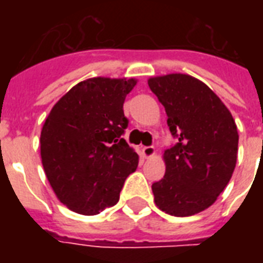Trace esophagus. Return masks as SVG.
<instances>
[{
  "instance_id": "34e87169",
  "label": "esophagus",
  "mask_w": 263,
  "mask_h": 263,
  "mask_svg": "<svg viewBox=\"0 0 263 263\" xmlns=\"http://www.w3.org/2000/svg\"><path fill=\"white\" fill-rule=\"evenodd\" d=\"M142 152H143V156L146 157V158H150V157H153L156 154V148L153 147V146H146V147L142 148Z\"/></svg>"
}]
</instances>
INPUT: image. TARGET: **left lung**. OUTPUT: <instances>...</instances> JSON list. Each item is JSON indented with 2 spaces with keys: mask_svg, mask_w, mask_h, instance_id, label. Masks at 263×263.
<instances>
[{
  "mask_svg": "<svg viewBox=\"0 0 263 263\" xmlns=\"http://www.w3.org/2000/svg\"><path fill=\"white\" fill-rule=\"evenodd\" d=\"M177 143L164 153V179L152 185L154 202L175 217L212 206L232 177L239 135L231 111L200 80L183 73L148 79Z\"/></svg>",
  "mask_w": 263,
  "mask_h": 263,
  "instance_id": "1",
  "label": "left lung"
}]
</instances>
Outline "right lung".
<instances>
[{
	"instance_id": "1",
	"label": "right lung",
	"mask_w": 263,
	"mask_h": 263,
	"mask_svg": "<svg viewBox=\"0 0 263 263\" xmlns=\"http://www.w3.org/2000/svg\"><path fill=\"white\" fill-rule=\"evenodd\" d=\"M135 79L92 78L68 91L41 132L46 177L61 203L95 216L119 202L124 181L139 157L123 138V105Z\"/></svg>"
}]
</instances>
